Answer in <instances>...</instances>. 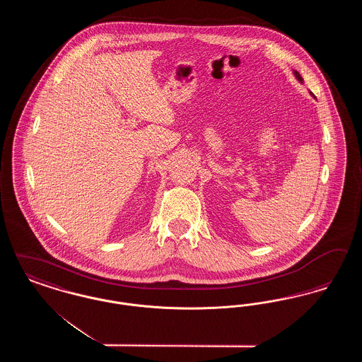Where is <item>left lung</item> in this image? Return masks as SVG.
I'll return each mask as SVG.
<instances>
[{"label":"left lung","mask_w":362,"mask_h":362,"mask_svg":"<svg viewBox=\"0 0 362 362\" xmlns=\"http://www.w3.org/2000/svg\"><path fill=\"white\" fill-rule=\"evenodd\" d=\"M293 74H294V76H296V78L303 84V77L300 76V73H298V71H296V70H293ZM310 95H312V93H310ZM312 96H313V95H312Z\"/></svg>","instance_id":"1"}]
</instances>
